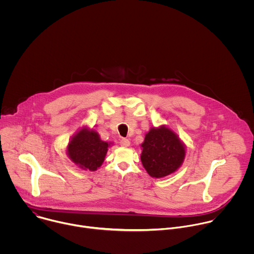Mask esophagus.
I'll list each match as a JSON object with an SVG mask.
<instances>
[{
	"label": "esophagus",
	"instance_id": "1",
	"mask_svg": "<svg viewBox=\"0 0 254 254\" xmlns=\"http://www.w3.org/2000/svg\"><path fill=\"white\" fill-rule=\"evenodd\" d=\"M120 143H121V146H123V147H129V144H130V142L127 138H122Z\"/></svg>",
	"mask_w": 254,
	"mask_h": 254
}]
</instances>
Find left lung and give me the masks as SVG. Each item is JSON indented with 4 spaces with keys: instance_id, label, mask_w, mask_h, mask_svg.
Instances as JSON below:
<instances>
[{
    "instance_id": "8db88e82",
    "label": "left lung",
    "mask_w": 254,
    "mask_h": 254,
    "mask_svg": "<svg viewBox=\"0 0 254 254\" xmlns=\"http://www.w3.org/2000/svg\"><path fill=\"white\" fill-rule=\"evenodd\" d=\"M140 147L141 164L148 174L156 179L175 173L182 166L186 156L185 143L166 126L151 127Z\"/></svg>"
}]
</instances>
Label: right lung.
<instances>
[{"label": "right lung", "instance_id": "obj_1", "mask_svg": "<svg viewBox=\"0 0 254 254\" xmlns=\"http://www.w3.org/2000/svg\"><path fill=\"white\" fill-rule=\"evenodd\" d=\"M111 144L113 142L101 140L95 129L82 127L71 137L66 153L77 167L94 172L102 165Z\"/></svg>", "mask_w": 254, "mask_h": 254}]
</instances>
